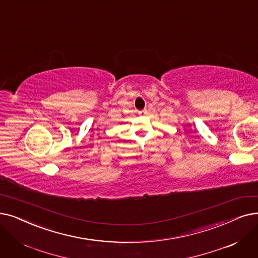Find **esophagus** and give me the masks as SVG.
Listing matches in <instances>:
<instances>
[{"instance_id": "1", "label": "esophagus", "mask_w": 258, "mask_h": 258, "mask_svg": "<svg viewBox=\"0 0 258 258\" xmlns=\"http://www.w3.org/2000/svg\"><path fill=\"white\" fill-rule=\"evenodd\" d=\"M147 113H148L147 109H142V110H139V111H138V114H139L140 116H144V115H147Z\"/></svg>"}]
</instances>
